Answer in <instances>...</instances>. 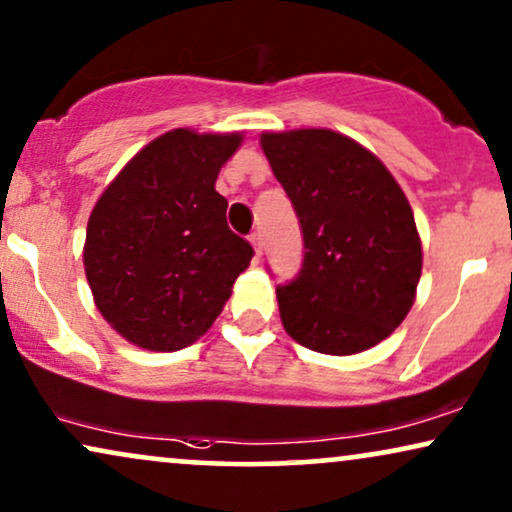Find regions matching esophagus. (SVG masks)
Here are the masks:
<instances>
[{
	"instance_id": "obj_1",
	"label": "esophagus",
	"mask_w": 512,
	"mask_h": 512,
	"mask_svg": "<svg viewBox=\"0 0 512 512\" xmlns=\"http://www.w3.org/2000/svg\"><path fill=\"white\" fill-rule=\"evenodd\" d=\"M250 243H252V248H255V257H257V260H260V255H262V236L260 234H252L250 236Z\"/></svg>"
}]
</instances>
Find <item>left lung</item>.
I'll return each mask as SVG.
<instances>
[{"mask_svg":"<svg viewBox=\"0 0 512 512\" xmlns=\"http://www.w3.org/2000/svg\"><path fill=\"white\" fill-rule=\"evenodd\" d=\"M262 151L304 238L300 274L276 288L283 328L335 357L378 345L406 319L423 271L404 191L368 148L333 129L264 132Z\"/></svg>","mask_w":512,"mask_h":512,"instance_id":"left-lung-1","label":"left lung"}]
</instances>
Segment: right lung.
Here are the masks:
<instances>
[{
	"mask_svg": "<svg viewBox=\"0 0 512 512\" xmlns=\"http://www.w3.org/2000/svg\"><path fill=\"white\" fill-rule=\"evenodd\" d=\"M243 137L179 127L141 148L96 200L84 274L103 319L132 345L174 352L222 314L255 255L226 224L217 174Z\"/></svg>",
	"mask_w": 512,
	"mask_h": 512,
	"instance_id": "right-lung-1",
	"label": "right lung"
}]
</instances>
